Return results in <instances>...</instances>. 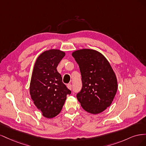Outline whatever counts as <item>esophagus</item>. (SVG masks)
Masks as SVG:
<instances>
[{"mask_svg":"<svg viewBox=\"0 0 146 146\" xmlns=\"http://www.w3.org/2000/svg\"><path fill=\"white\" fill-rule=\"evenodd\" d=\"M67 88H68L69 90H71L72 89V85L71 84H68V85H67Z\"/></svg>","mask_w":146,"mask_h":146,"instance_id":"esophagus-1","label":"esophagus"}]
</instances>
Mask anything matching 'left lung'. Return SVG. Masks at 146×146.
I'll return each mask as SVG.
<instances>
[{
    "label": "left lung",
    "mask_w": 146,
    "mask_h": 146,
    "mask_svg": "<svg viewBox=\"0 0 146 146\" xmlns=\"http://www.w3.org/2000/svg\"><path fill=\"white\" fill-rule=\"evenodd\" d=\"M72 55L78 63L83 87L77 94L86 111L97 114L111 105L117 90V80L112 67L104 55L98 50L82 48Z\"/></svg>",
    "instance_id": "obj_1"
}]
</instances>
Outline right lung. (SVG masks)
<instances>
[{
	"label": "right lung",
	"mask_w": 146,
	"mask_h": 146,
	"mask_svg": "<svg viewBox=\"0 0 146 146\" xmlns=\"http://www.w3.org/2000/svg\"><path fill=\"white\" fill-rule=\"evenodd\" d=\"M57 48L47 50L35 61L30 83V94L42 116L51 119L61 112L70 91L62 82L56 68L65 56Z\"/></svg>",
	"instance_id": "add662e5"
}]
</instances>
